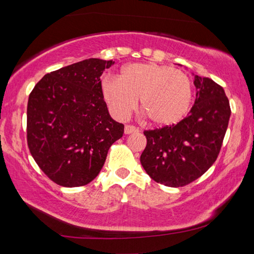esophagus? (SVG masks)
<instances>
[{"instance_id": "34e87169", "label": "esophagus", "mask_w": 254, "mask_h": 254, "mask_svg": "<svg viewBox=\"0 0 254 254\" xmlns=\"http://www.w3.org/2000/svg\"><path fill=\"white\" fill-rule=\"evenodd\" d=\"M124 132H126V134L136 133V132H139V127H136L134 126H126V127H124Z\"/></svg>"}]
</instances>
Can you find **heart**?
<instances>
[{
  "mask_svg": "<svg viewBox=\"0 0 254 254\" xmlns=\"http://www.w3.org/2000/svg\"><path fill=\"white\" fill-rule=\"evenodd\" d=\"M102 94L111 113L119 120L128 118L137 104L156 126H173L186 117L191 105L192 84L183 70L154 63L131 64L119 78L105 76Z\"/></svg>",
  "mask_w": 254,
  "mask_h": 254,
  "instance_id": "b5f03b06",
  "label": "heart"
}]
</instances>
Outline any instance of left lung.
Returning <instances> with one entry per match:
<instances>
[{
    "instance_id": "obj_1",
    "label": "left lung",
    "mask_w": 254,
    "mask_h": 254,
    "mask_svg": "<svg viewBox=\"0 0 254 254\" xmlns=\"http://www.w3.org/2000/svg\"><path fill=\"white\" fill-rule=\"evenodd\" d=\"M195 104L177 124L145 130L141 165L154 182L183 187L204 175L216 161L224 140L231 107L221 85L195 76Z\"/></svg>"
}]
</instances>
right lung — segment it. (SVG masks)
I'll return each instance as SVG.
<instances>
[{
  "instance_id": "obj_1",
  "label": "right lung",
  "mask_w": 254,
  "mask_h": 254,
  "mask_svg": "<svg viewBox=\"0 0 254 254\" xmlns=\"http://www.w3.org/2000/svg\"><path fill=\"white\" fill-rule=\"evenodd\" d=\"M114 62L97 58L45 75L29 95L27 141L47 177L64 187L91 183L124 126L110 117L101 75Z\"/></svg>"
}]
</instances>
